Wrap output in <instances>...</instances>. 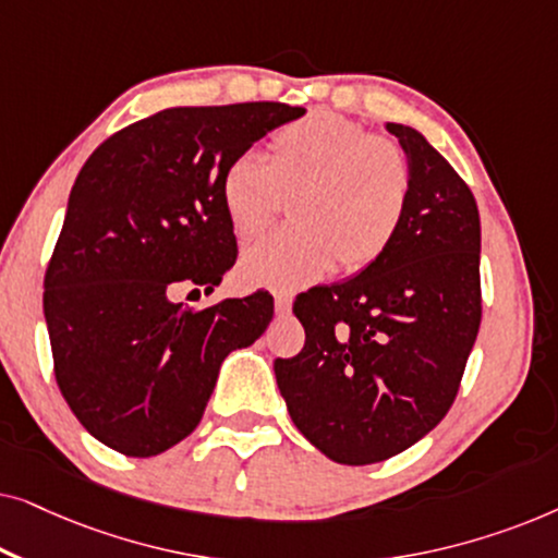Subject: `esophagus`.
Returning <instances> with one entry per match:
<instances>
[{"mask_svg":"<svg viewBox=\"0 0 558 558\" xmlns=\"http://www.w3.org/2000/svg\"><path fill=\"white\" fill-rule=\"evenodd\" d=\"M274 307H277L279 315H284V312L292 310V294H287V292L274 294Z\"/></svg>","mask_w":558,"mask_h":558,"instance_id":"obj_1","label":"esophagus"}]
</instances>
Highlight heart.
<instances>
[{"label": "heart", "instance_id": "1", "mask_svg": "<svg viewBox=\"0 0 558 558\" xmlns=\"http://www.w3.org/2000/svg\"><path fill=\"white\" fill-rule=\"evenodd\" d=\"M411 162L401 144L371 134L353 119L312 111L271 136V157L235 155L220 174V205L241 239L262 233L292 195V226L243 251L251 284L296 289L338 264L368 269L386 254L411 201Z\"/></svg>", "mask_w": 558, "mask_h": 558}]
</instances>
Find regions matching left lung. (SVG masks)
Masks as SVG:
<instances>
[{"label":"left lung","mask_w":558,"mask_h":558,"mask_svg":"<svg viewBox=\"0 0 558 558\" xmlns=\"http://www.w3.org/2000/svg\"><path fill=\"white\" fill-rule=\"evenodd\" d=\"M386 129L414 178L401 231L357 277L296 296L304 348L274 361L296 429L340 464L384 462L445 418L483 317L475 195L416 129Z\"/></svg>","instance_id":"1"}]
</instances>
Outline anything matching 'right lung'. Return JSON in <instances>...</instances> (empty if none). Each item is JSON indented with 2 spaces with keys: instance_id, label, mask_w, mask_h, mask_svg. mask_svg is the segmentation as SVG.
Masks as SVG:
<instances>
[{
  "instance_id": "add662e5",
  "label": "right lung",
  "mask_w": 558,
  "mask_h": 558,
  "mask_svg": "<svg viewBox=\"0 0 558 558\" xmlns=\"http://www.w3.org/2000/svg\"><path fill=\"white\" fill-rule=\"evenodd\" d=\"M302 113L279 101L178 106L111 134L83 165L43 310L60 393L106 447L155 457L185 439L223 357L271 323L269 294L201 312L167 294L180 281L220 284L239 254L220 174Z\"/></svg>"
}]
</instances>
